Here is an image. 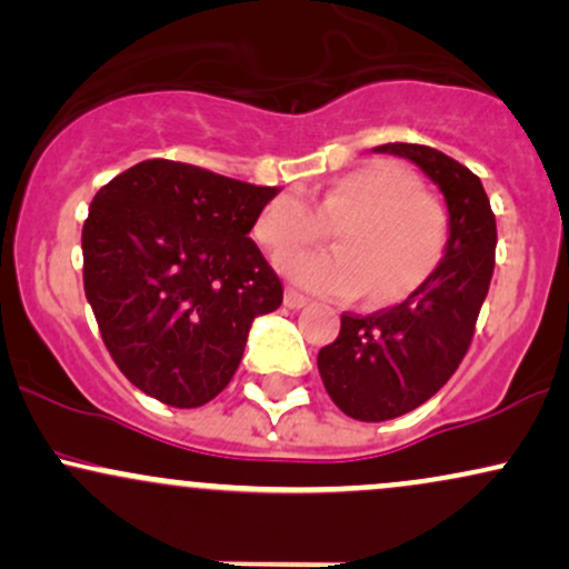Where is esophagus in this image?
<instances>
[{"label":"esophagus","instance_id":"esophagus-1","mask_svg":"<svg viewBox=\"0 0 569 569\" xmlns=\"http://www.w3.org/2000/svg\"><path fill=\"white\" fill-rule=\"evenodd\" d=\"M283 302H286V307H289V310H299V307L307 305V297H302V293H299V291L289 289V291H286Z\"/></svg>","mask_w":569,"mask_h":569}]
</instances>
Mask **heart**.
Wrapping results in <instances>:
<instances>
[{
	"label": "heart",
	"instance_id": "1",
	"mask_svg": "<svg viewBox=\"0 0 569 569\" xmlns=\"http://www.w3.org/2000/svg\"><path fill=\"white\" fill-rule=\"evenodd\" d=\"M326 223L338 227L339 252L278 259L297 289L326 299L369 291L371 305L401 302L439 270L449 240L441 202L422 192L415 173L388 160L339 176L316 208L299 194H280L259 213L253 234L267 251L284 253L320 239Z\"/></svg>",
	"mask_w": 569,
	"mask_h": 569
}]
</instances>
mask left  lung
<instances>
[{"label":"left lung","mask_w":569,"mask_h":569,"mask_svg":"<svg viewBox=\"0 0 569 569\" xmlns=\"http://www.w3.org/2000/svg\"><path fill=\"white\" fill-rule=\"evenodd\" d=\"M441 189L449 240L439 270L390 310L342 316V329L318 352L326 393L345 415L385 422L426 403L447 385L471 345L495 270L498 227L479 176L422 143H382Z\"/></svg>","instance_id":"left-lung-1"}]
</instances>
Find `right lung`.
<instances>
[{
	"instance_id": "obj_1",
	"label": "right lung",
	"mask_w": 569,
	"mask_h": 569,
	"mask_svg": "<svg viewBox=\"0 0 569 569\" xmlns=\"http://www.w3.org/2000/svg\"><path fill=\"white\" fill-rule=\"evenodd\" d=\"M280 187L143 160L98 189L82 227L84 297L136 388L168 407L217 398L253 318L283 286L248 238Z\"/></svg>"
}]
</instances>
